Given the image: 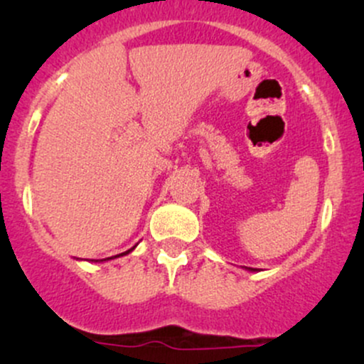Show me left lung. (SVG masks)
<instances>
[{
    "instance_id": "obj_1",
    "label": "left lung",
    "mask_w": 364,
    "mask_h": 364,
    "mask_svg": "<svg viewBox=\"0 0 364 364\" xmlns=\"http://www.w3.org/2000/svg\"><path fill=\"white\" fill-rule=\"evenodd\" d=\"M246 270H250V272H255V270H257V269H250V267H248V269H246Z\"/></svg>"
}]
</instances>
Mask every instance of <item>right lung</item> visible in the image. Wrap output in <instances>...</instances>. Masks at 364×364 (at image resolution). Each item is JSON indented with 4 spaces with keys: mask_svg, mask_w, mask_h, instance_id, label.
I'll use <instances>...</instances> for the list:
<instances>
[{
    "mask_svg": "<svg viewBox=\"0 0 364 364\" xmlns=\"http://www.w3.org/2000/svg\"><path fill=\"white\" fill-rule=\"evenodd\" d=\"M133 250H135V246H133L132 250H128V252H124V253H119V255H116V257H109V258H104V260H101V262H106V260H112V258H119V257H123V255H128L129 252H133Z\"/></svg>",
    "mask_w": 364,
    "mask_h": 364,
    "instance_id": "obj_1",
    "label": "right lung"
}]
</instances>
